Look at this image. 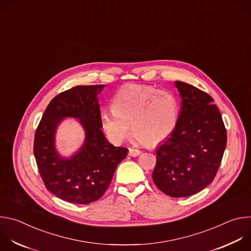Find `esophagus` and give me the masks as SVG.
Listing matches in <instances>:
<instances>
[{"label": "esophagus", "instance_id": "obj_1", "mask_svg": "<svg viewBox=\"0 0 251 251\" xmlns=\"http://www.w3.org/2000/svg\"><path fill=\"white\" fill-rule=\"evenodd\" d=\"M140 154H141V151L138 150V149H133V148H130V149H129V155H130L131 157H137V156H139Z\"/></svg>", "mask_w": 251, "mask_h": 251}]
</instances>
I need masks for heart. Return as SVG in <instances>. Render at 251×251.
I'll use <instances>...</instances> for the list:
<instances>
[{
    "mask_svg": "<svg viewBox=\"0 0 251 251\" xmlns=\"http://www.w3.org/2000/svg\"><path fill=\"white\" fill-rule=\"evenodd\" d=\"M178 112V100L172 92L149 85L130 84L114 95L112 109L102 111L100 123L115 144L126 140L131 125L138 143L156 146L173 134Z\"/></svg>",
    "mask_w": 251,
    "mask_h": 251,
    "instance_id": "obj_1",
    "label": "heart"
}]
</instances>
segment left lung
<instances>
[{
  "label": "left lung",
  "mask_w": 251,
  "mask_h": 251,
  "mask_svg": "<svg viewBox=\"0 0 251 251\" xmlns=\"http://www.w3.org/2000/svg\"><path fill=\"white\" fill-rule=\"evenodd\" d=\"M175 83L182 97L181 112L173 134L157 148L152 177L164 194L185 198L213 181L227 138L211 96L186 82Z\"/></svg>",
  "instance_id": "obj_1"
}]
</instances>
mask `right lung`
I'll return each instance as SVG.
<instances>
[{"mask_svg": "<svg viewBox=\"0 0 251 251\" xmlns=\"http://www.w3.org/2000/svg\"><path fill=\"white\" fill-rule=\"evenodd\" d=\"M105 85L75 86L55 96L48 105L34 135L33 154L47 189L62 201L86 204L99 200L109 187L128 149L106 139L100 123L98 94ZM75 118L84 128L83 146L69 157L55 145L58 126Z\"/></svg>", "mask_w": 251, "mask_h": 251, "instance_id": "add662e5", "label": "right lung"}]
</instances>
